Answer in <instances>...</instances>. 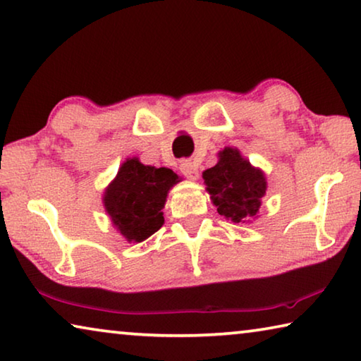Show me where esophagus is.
<instances>
[{
	"instance_id": "1",
	"label": "esophagus",
	"mask_w": 361,
	"mask_h": 361,
	"mask_svg": "<svg viewBox=\"0 0 361 361\" xmlns=\"http://www.w3.org/2000/svg\"><path fill=\"white\" fill-rule=\"evenodd\" d=\"M180 170L181 173L190 180H197L199 178V170L197 165L192 162V160H181L180 162Z\"/></svg>"
}]
</instances>
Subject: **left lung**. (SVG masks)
Returning <instances> with one entry per match:
<instances>
[{"label": "left lung", "instance_id": "obj_1", "mask_svg": "<svg viewBox=\"0 0 361 361\" xmlns=\"http://www.w3.org/2000/svg\"><path fill=\"white\" fill-rule=\"evenodd\" d=\"M202 178L220 215L238 223L257 215L267 191L265 176L238 149L225 147L219 164L205 170Z\"/></svg>", "mask_w": 361, "mask_h": 361}]
</instances>
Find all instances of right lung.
<instances>
[{
    "label": "right lung",
    "mask_w": 361,
    "mask_h": 361,
    "mask_svg": "<svg viewBox=\"0 0 361 361\" xmlns=\"http://www.w3.org/2000/svg\"><path fill=\"white\" fill-rule=\"evenodd\" d=\"M178 175L165 167L142 165L128 159L106 190L104 205L114 226L128 241L141 243L164 225L162 210L167 192Z\"/></svg>",
    "instance_id": "obj_1"
}]
</instances>
